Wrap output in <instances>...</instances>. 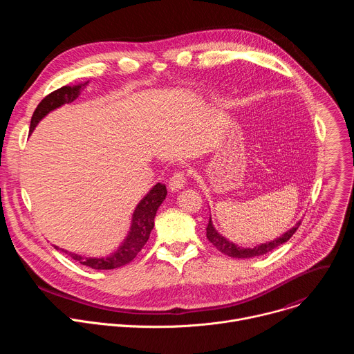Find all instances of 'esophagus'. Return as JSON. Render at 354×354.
I'll return each mask as SVG.
<instances>
[{"mask_svg": "<svg viewBox=\"0 0 354 354\" xmlns=\"http://www.w3.org/2000/svg\"><path fill=\"white\" fill-rule=\"evenodd\" d=\"M186 178H187V174L186 171H176L172 176H171V180H169V189L176 192L179 189H182L186 183Z\"/></svg>", "mask_w": 354, "mask_h": 354, "instance_id": "1", "label": "esophagus"}]
</instances>
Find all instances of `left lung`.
<instances>
[{"instance_id": "1", "label": "left lung", "mask_w": 354, "mask_h": 354, "mask_svg": "<svg viewBox=\"0 0 354 354\" xmlns=\"http://www.w3.org/2000/svg\"><path fill=\"white\" fill-rule=\"evenodd\" d=\"M299 224H301V221L297 223L290 231H287L286 234H283L281 236L276 238V239L272 241V242L262 243V245L255 246V248H245V249L236 246L235 243H232V242L227 241L224 236H221V235L214 230L212 221H209V225H207V228H206V230H207V234H206V235H207V239L221 252V254H225V255H228V257H231V258L246 259V258H254V257L266 255L268 252H270V250H273L274 248H277L279 245L287 242V241L292 236V234L298 230Z\"/></svg>"}]
</instances>
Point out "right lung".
I'll list each match as a JSON object with an SVG mask.
<instances>
[{"instance_id":"1","label":"right lung","mask_w":354,"mask_h":354,"mask_svg":"<svg viewBox=\"0 0 354 354\" xmlns=\"http://www.w3.org/2000/svg\"><path fill=\"white\" fill-rule=\"evenodd\" d=\"M84 86H85V84H84ZM80 89H81V85L62 86V88L53 91L52 93H48L47 96H44L32 115L29 131H32L36 127V124L50 111H53L64 104H70L74 99H77L80 95ZM165 196H167V186L162 183H157L153 189L149 190V193L140 201L138 206L134 210L131 230H130L124 243L112 257L102 258V259H92V258L88 259V258H82L75 254H70V252H67V250H63V249L62 250L66 252L68 257H71L78 263L92 268V269H96V270H111V269H116V268L130 263L137 257L138 252L144 248V245L147 243L151 230L154 228V217L157 214L158 207L164 201ZM55 248L59 249L57 246H55Z\"/></svg>"}]
</instances>
